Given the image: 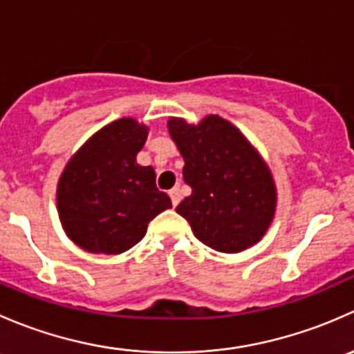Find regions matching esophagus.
<instances>
[{
	"label": "esophagus",
	"mask_w": 354,
	"mask_h": 354,
	"mask_svg": "<svg viewBox=\"0 0 354 354\" xmlns=\"http://www.w3.org/2000/svg\"><path fill=\"white\" fill-rule=\"evenodd\" d=\"M169 197H171V202H173V205L176 207L178 203H180V200H181L180 188H173V190H169Z\"/></svg>",
	"instance_id": "34e87169"
}]
</instances>
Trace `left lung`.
<instances>
[{
    "mask_svg": "<svg viewBox=\"0 0 354 354\" xmlns=\"http://www.w3.org/2000/svg\"><path fill=\"white\" fill-rule=\"evenodd\" d=\"M167 128L185 159V183L192 187L176 212L195 236L224 253L257 243L274 217L276 187L255 149L219 116H207L197 127L171 118Z\"/></svg>",
    "mask_w": 354,
    "mask_h": 354,
    "instance_id": "left-lung-1",
    "label": "left lung"
}]
</instances>
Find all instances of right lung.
<instances>
[{"label":"right lung","mask_w":354,"mask_h":354,"mask_svg":"<svg viewBox=\"0 0 354 354\" xmlns=\"http://www.w3.org/2000/svg\"><path fill=\"white\" fill-rule=\"evenodd\" d=\"M147 128L131 118L109 123L66 164L58 183V212L66 234L91 253L127 252L149 223L171 209L152 166L137 164Z\"/></svg>","instance_id":"right-lung-1"}]
</instances>
